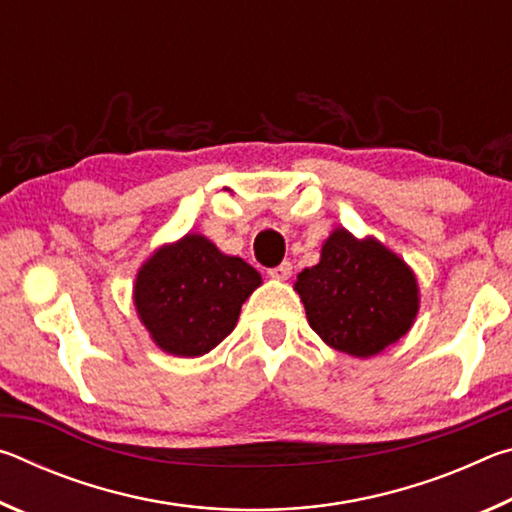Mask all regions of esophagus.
Segmentation results:
<instances>
[{
  "mask_svg": "<svg viewBox=\"0 0 512 512\" xmlns=\"http://www.w3.org/2000/svg\"><path fill=\"white\" fill-rule=\"evenodd\" d=\"M291 273H293L291 262H282L280 266H275V268H271V271H268V275H271L273 280H289Z\"/></svg>",
  "mask_w": 512,
  "mask_h": 512,
  "instance_id": "esophagus-1",
  "label": "esophagus"
}]
</instances>
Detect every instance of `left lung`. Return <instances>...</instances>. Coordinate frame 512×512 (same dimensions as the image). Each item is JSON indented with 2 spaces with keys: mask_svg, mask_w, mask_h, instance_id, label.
<instances>
[{
  "mask_svg": "<svg viewBox=\"0 0 512 512\" xmlns=\"http://www.w3.org/2000/svg\"><path fill=\"white\" fill-rule=\"evenodd\" d=\"M293 289L320 339L359 359L400 341L420 307L418 280L404 259L345 228L327 237L320 262L305 268Z\"/></svg>",
  "mask_w": 512,
  "mask_h": 512,
  "instance_id": "left-lung-1",
  "label": "left lung"
}]
</instances>
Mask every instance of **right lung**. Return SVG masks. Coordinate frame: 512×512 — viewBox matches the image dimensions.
I'll return each instance as SVG.
<instances>
[{"label": "right lung", "mask_w": 512, "mask_h": 512, "mask_svg": "<svg viewBox=\"0 0 512 512\" xmlns=\"http://www.w3.org/2000/svg\"><path fill=\"white\" fill-rule=\"evenodd\" d=\"M262 284L241 257L223 255L203 235L155 250L135 280V309L153 343L173 357L214 350L239 320L241 305Z\"/></svg>", "instance_id": "obj_1"}]
</instances>
